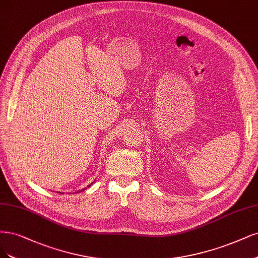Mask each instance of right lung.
I'll return each instance as SVG.
<instances>
[{
	"label": "right lung",
	"mask_w": 258,
	"mask_h": 258,
	"mask_svg": "<svg viewBox=\"0 0 258 258\" xmlns=\"http://www.w3.org/2000/svg\"><path fill=\"white\" fill-rule=\"evenodd\" d=\"M92 183H93V182H92ZM92 183H91V184H88V185H87V188H90V186L92 185ZM85 189H86V188H84V189H82V190H80V191H84Z\"/></svg>",
	"instance_id": "1"
}]
</instances>
